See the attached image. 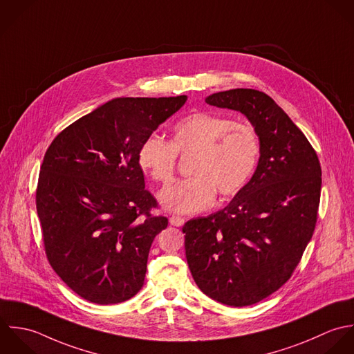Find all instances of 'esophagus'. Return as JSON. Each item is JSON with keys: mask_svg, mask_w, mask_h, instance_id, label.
I'll return each instance as SVG.
<instances>
[{"mask_svg": "<svg viewBox=\"0 0 354 354\" xmlns=\"http://www.w3.org/2000/svg\"><path fill=\"white\" fill-rule=\"evenodd\" d=\"M169 223L172 224V225H175V227H182L183 224H185V218L183 217H180V216H171L169 217Z\"/></svg>", "mask_w": 354, "mask_h": 354, "instance_id": "1", "label": "esophagus"}]
</instances>
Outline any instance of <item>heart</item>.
Returning <instances> with one entry per match:
<instances>
[{
    "label": "heart",
    "mask_w": 354,
    "mask_h": 354,
    "mask_svg": "<svg viewBox=\"0 0 354 354\" xmlns=\"http://www.w3.org/2000/svg\"><path fill=\"white\" fill-rule=\"evenodd\" d=\"M194 151V176L176 182L160 196L169 211L201 212L212 204L216 192L221 197L238 194L257 168L261 143L254 127L201 111L178 120L171 141L158 136L145 138L138 162L154 182L168 186L175 178L179 154Z\"/></svg>",
    "instance_id": "1"
}]
</instances>
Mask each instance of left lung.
I'll list each match as a JSON object with an SVG mask.
<instances>
[{
    "mask_svg": "<svg viewBox=\"0 0 354 354\" xmlns=\"http://www.w3.org/2000/svg\"><path fill=\"white\" fill-rule=\"evenodd\" d=\"M205 101L242 112L261 153L254 175L224 209L183 225L186 259L204 294L249 306L281 288L299 264L317 221L322 167L302 131L266 93L232 88Z\"/></svg>",
    "mask_w": 354,
    "mask_h": 354,
    "instance_id": "8db88e82",
    "label": "left lung"
}]
</instances>
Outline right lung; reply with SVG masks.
Instances as JSON below:
<instances>
[{
	"mask_svg": "<svg viewBox=\"0 0 354 354\" xmlns=\"http://www.w3.org/2000/svg\"><path fill=\"white\" fill-rule=\"evenodd\" d=\"M186 95L115 98L48 147L35 193L49 264L72 291L119 304L143 286L154 236L168 225L145 189L138 150Z\"/></svg>",
	"mask_w": 354,
	"mask_h": 354,
	"instance_id": "1",
	"label": "right lung"
}]
</instances>
